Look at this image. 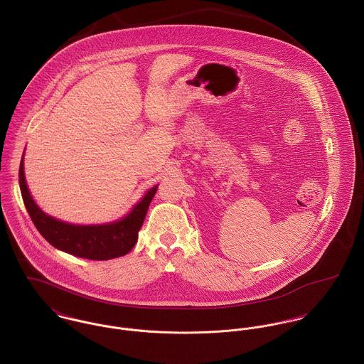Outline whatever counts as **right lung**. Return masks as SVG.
Here are the masks:
<instances>
[{
	"instance_id": "obj_1",
	"label": "right lung",
	"mask_w": 364,
	"mask_h": 364,
	"mask_svg": "<svg viewBox=\"0 0 364 364\" xmlns=\"http://www.w3.org/2000/svg\"><path fill=\"white\" fill-rule=\"evenodd\" d=\"M19 186L26 210L47 242L71 255L96 261L117 258L132 250L149 203L158 191V186L151 188L134 209L119 222L97 226H78L47 216L35 203L25 181L23 158L19 166Z\"/></svg>"
}]
</instances>
